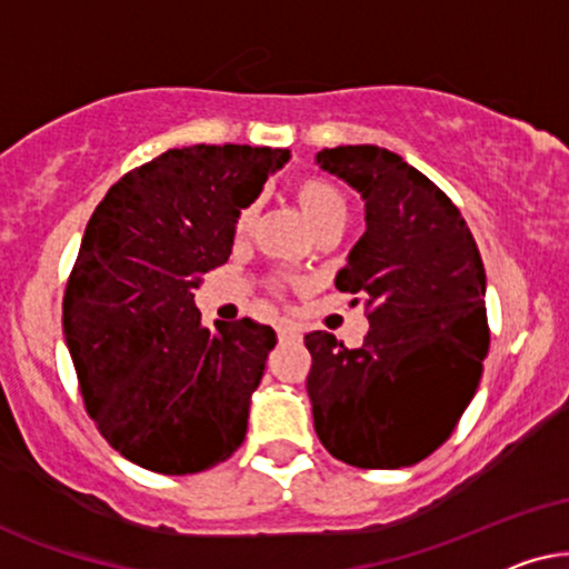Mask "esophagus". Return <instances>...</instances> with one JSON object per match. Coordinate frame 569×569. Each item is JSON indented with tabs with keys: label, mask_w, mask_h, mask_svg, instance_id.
<instances>
[{
	"label": "esophagus",
	"mask_w": 569,
	"mask_h": 569,
	"mask_svg": "<svg viewBox=\"0 0 569 569\" xmlns=\"http://www.w3.org/2000/svg\"><path fill=\"white\" fill-rule=\"evenodd\" d=\"M301 338V330L297 328V325L291 322H280L278 325V340L280 343H286V340H299Z\"/></svg>",
	"instance_id": "1"
}]
</instances>
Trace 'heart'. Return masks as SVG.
<instances>
[{"mask_svg": "<svg viewBox=\"0 0 569 569\" xmlns=\"http://www.w3.org/2000/svg\"><path fill=\"white\" fill-rule=\"evenodd\" d=\"M293 200L312 229L320 233L325 229H338V226L346 223L348 206L346 194L340 192L338 184H332L330 179L325 177H301L297 184H293ZM254 223V206L241 208L237 218H233V233L237 237H247L249 229Z\"/></svg>", "mask_w": 569, "mask_h": 569, "instance_id": "b5f03b06", "label": "heart"}]
</instances>
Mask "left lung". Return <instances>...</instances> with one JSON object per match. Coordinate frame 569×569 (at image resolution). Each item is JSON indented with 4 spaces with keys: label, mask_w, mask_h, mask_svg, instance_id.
<instances>
[{
    "label": "left lung",
    "mask_w": 569,
    "mask_h": 569,
    "mask_svg": "<svg viewBox=\"0 0 569 569\" xmlns=\"http://www.w3.org/2000/svg\"><path fill=\"white\" fill-rule=\"evenodd\" d=\"M317 163L363 200L367 231L336 289L367 299L369 332L359 348L325 330L305 338L315 431L348 466H413L452 435L479 388L489 351L479 247L450 197L398 153L338 146Z\"/></svg>",
    "instance_id": "obj_1"
}]
</instances>
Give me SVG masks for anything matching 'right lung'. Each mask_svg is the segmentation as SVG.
Listing matches in <instances>:
<instances>
[{
  "mask_svg": "<svg viewBox=\"0 0 569 569\" xmlns=\"http://www.w3.org/2000/svg\"><path fill=\"white\" fill-rule=\"evenodd\" d=\"M289 150L189 146L124 173L90 216L62 328L88 416L119 456L200 473L244 442L276 348L254 320L200 325L194 289L229 260L233 218Z\"/></svg>",
  "mask_w": 569,
  "mask_h": 569,
  "instance_id": "right-lung-1",
  "label": "right lung"
}]
</instances>
